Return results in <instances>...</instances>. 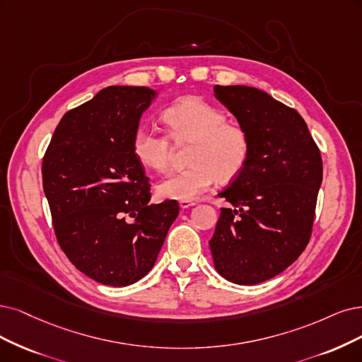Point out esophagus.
Wrapping results in <instances>:
<instances>
[{
    "instance_id": "1",
    "label": "esophagus",
    "mask_w": 362,
    "mask_h": 362,
    "mask_svg": "<svg viewBox=\"0 0 362 362\" xmlns=\"http://www.w3.org/2000/svg\"><path fill=\"white\" fill-rule=\"evenodd\" d=\"M197 203L195 202H192V199H182L180 202V207L182 209H189V207H192V206H195Z\"/></svg>"
}]
</instances>
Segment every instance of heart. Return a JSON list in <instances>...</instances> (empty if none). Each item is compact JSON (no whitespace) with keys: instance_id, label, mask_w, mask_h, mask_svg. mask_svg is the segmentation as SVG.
Wrapping results in <instances>:
<instances>
[{"instance_id":"b5f03b06","label":"heart","mask_w":362,"mask_h":362,"mask_svg":"<svg viewBox=\"0 0 362 362\" xmlns=\"http://www.w3.org/2000/svg\"><path fill=\"white\" fill-rule=\"evenodd\" d=\"M165 134L139 128L132 136V153L153 171L168 168L173 144H189L188 164L159 182L158 195L165 199H194L216 179L231 182L246 168L252 140L249 131L228 122L226 113L203 98L188 95L174 101L163 112Z\"/></svg>"}]
</instances>
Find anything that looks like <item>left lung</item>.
Returning a JSON list of instances; mask_svg holds the SVG:
<instances>
[{"instance_id": "obj_1", "label": "left lung", "mask_w": 362, "mask_h": 362, "mask_svg": "<svg viewBox=\"0 0 362 362\" xmlns=\"http://www.w3.org/2000/svg\"><path fill=\"white\" fill-rule=\"evenodd\" d=\"M215 97L243 125L252 152L243 173L219 194L209 242L221 276L233 284L265 282L296 261L312 235L322 158L292 107L250 86H215Z\"/></svg>"}]
</instances>
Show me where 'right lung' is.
<instances>
[{
    "instance_id": "right-lung-1",
    "label": "right lung",
    "mask_w": 362,
    "mask_h": 362,
    "mask_svg": "<svg viewBox=\"0 0 362 362\" xmlns=\"http://www.w3.org/2000/svg\"><path fill=\"white\" fill-rule=\"evenodd\" d=\"M155 90L109 86L66 112L43 156V189L62 252L95 282L127 286L152 270L179 203L149 204L132 136Z\"/></svg>"
}]
</instances>
